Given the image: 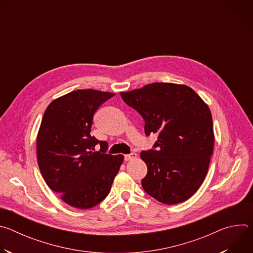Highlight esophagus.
Wrapping results in <instances>:
<instances>
[{
  "mask_svg": "<svg viewBox=\"0 0 253 253\" xmlns=\"http://www.w3.org/2000/svg\"><path fill=\"white\" fill-rule=\"evenodd\" d=\"M136 158H137V154L136 153H131V154L125 155V160L126 161H130V160H133V159H136Z\"/></svg>",
  "mask_w": 253,
  "mask_h": 253,
  "instance_id": "34e87169",
  "label": "esophagus"
}]
</instances>
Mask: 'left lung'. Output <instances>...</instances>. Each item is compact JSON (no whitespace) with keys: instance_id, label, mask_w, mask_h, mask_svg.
<instances>
[{"instance_id":"left-lung-1","label":"left lung","mask_w":253,"mask_h":253,"mask_svg":"<svg viewBox=\"0 0 253 253\" xmlns=\"http://www.w3.org/2000/svg\"><path fill=\"white\" fill-rule=\"evenodd\" d=\"M120 95L143 117L145 134H158V149L140 154L148 168L143 189L168 205L189 199L202 184L213 153L208 105L190 87L174 83H152Z\"/></svg>"}]
</instances>
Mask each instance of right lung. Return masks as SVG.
<instances>
[{
  "mask_svg": "<svg viewBox=\"0 0 253 253\" xmlns=\"http://www.w3.org/2000/svg\"><path fill=\"white\" fill-rule=\"evenodd\" d=\"M115 94L93 89L72 91L52 101L37 138V161L48 186L68 205L89 209L110 192L124 161L106 154L107 143L91 136L99 107ZM100 143V152L94 145Z\"/></svg>",
  "mask_w": 253,
  "mask_h": 253,
  "instance_id": "obj_1",
  "label": "right lung"
}]
</instances>
